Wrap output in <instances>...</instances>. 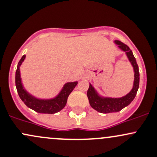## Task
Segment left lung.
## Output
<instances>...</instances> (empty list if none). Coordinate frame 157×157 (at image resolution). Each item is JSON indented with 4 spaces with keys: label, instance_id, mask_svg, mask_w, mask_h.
Segmentation results:
<instances>
[{
    "label": "left lung",
    "instance_id": "left-lung-1",
    "mask_svg": "<svg viewBox=\"0 0 157 157\" xmlns=\"http://www.w3.org/2000/svg\"><path fill=\"white\" fill-rule=\"evenodd\" d=\"M116 43L121 50L126 52V56L130 61L131 64L133 67L134 70V83L133 87L131 91L124 97L121 98H109V97H100L97 94V90H95L94 87L90 84L89 88L87 90V95L88 97L90 105L94 109L100 113H112L120 112L121 109L129 105L132 102V101L136 97L137 94L138 89L139 87V71L136 60L133 55L132 52L131 51L129 46H127L124 43H121L119 40H115Z\"/></svg>",
    "mask_w": 157,
    "mask_h": 157
}]
</instances>
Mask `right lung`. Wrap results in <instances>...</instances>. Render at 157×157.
Returning a JSON list of instances; mask_svg holds the SVG:
<instances>
[{
    "mask_svg": "<svg viewBox=\"0 0 157 157\" xmlns=\"http://www.w3.org/2000/svg\"><path fill=\"white\" fill-rule=\"evenodd\" d=\"M25 57H26L25 55L21 57V60L18 63L17 70L16 72V86L19 97L28 108L38 113L55 114V113L60 112L65 107L69 95L73 90L78 82H74L66 83L62 88L61 91L59 93L56 97L53 99H40L36 98L31 95L28 91H26L21 84L19 67L24 61Z\"/></svg>",
    "mask_w": 157,
    "mask_h": 157,
    "instance_id": "1",
    "label": "right lung"
}]
</instances>
